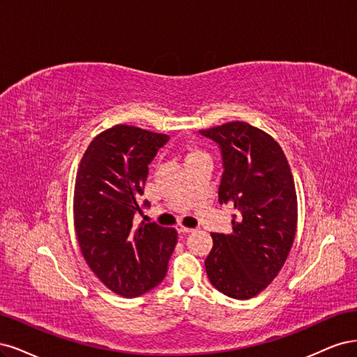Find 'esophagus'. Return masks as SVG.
<instances>
[{
    "mask_svg": "<svg viewBox=\"0 0 357 357\" xmlns=\"http://www.w3.org/2000/svg\"><path fill=\"white\" fill-rule=\"evenodd\" d=\"M176 229H178V233H179V234H190V233H192V231H194L192 228H187V227H183V225H178V227H176Z\"/></svg>",
    "mask_w": 357,
    "mask_h": 357,
    "instance_id": "esophagus-1",
    "label": "esophagus"
}]
</instances>
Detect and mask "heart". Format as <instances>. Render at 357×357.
Segmentation results:
<instances>
[{"instance_id": "obj_1", "label": "heart", "mask_w": 357, "mask_h": 357, "mask_svg": "<svg viewBox=\"0 0 357 357\" xmlns=\"http://www.w3.org/2000/svg\"><path fill=\"white\" fill-rule=\"evenodd\" d=\"M203 155H206V154L202 151V149L190 146V148L187 149V153H185V162H190V160L199 158V157H203Z\"/></svg>"}]
</instances>
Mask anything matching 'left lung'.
Segmentation results:
<instances>
[{
	"mask_svg": "<svg viewBox=\"0 0 357 357\" xmlns=\"http://www.w3.org/2000/svg\"><path fill=\"white\" fill-rule=\"evenodd\" d=\"M200 133L221 149L218 200L234 209L233 231L212 233L206 273L224 295L249 300L274 280L291 252L298 221L292 172L280 145L245 121Z\"/></svg>",
	"mask_w": 357,
	"mask_h": 357,
	"instance_id": "left-lung-1",
	"label": "left lung"
}]
</instances>
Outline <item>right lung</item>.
<instances>
[{
	"label": "right lung",
	"instance_id": "add662e5",
	"mask_svg": "<svg viewBox=\"0 0 357 357\" xmlns=\"http://www.w3.org/2000/svg\"><path fill=\"white\" fill-rule=\"evenodd\" d=\"M169 136L128 124L99 133L79 162L74 227L82 254L99 280L124 298L139 296L165 279L178 241L175 228L135 225L148 165ZM149 202H144L148 208Z\"/></svg>",
	"mask_w": 357,
	"mask_h": 357
}]
</instances>
